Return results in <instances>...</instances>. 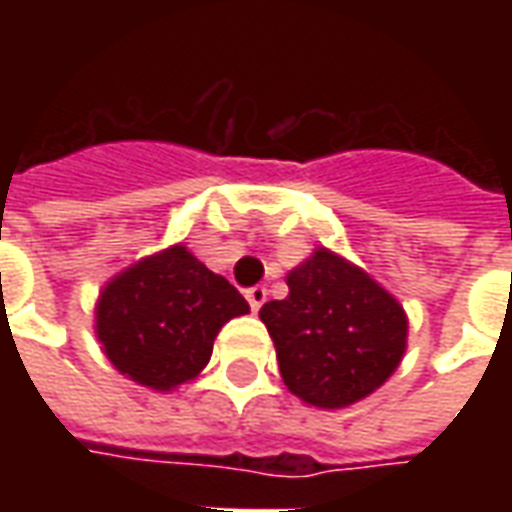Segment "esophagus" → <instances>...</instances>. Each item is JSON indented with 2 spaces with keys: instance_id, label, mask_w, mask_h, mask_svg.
I'll use <instances>...</instances> for the list:
<instances>
[{
  "instance_id": "obj_1",
  "label": "esophagus",
  "mask_w": 512,
  "mask_h": 512,
  "mask_svg": "<svg viewBox=\"0 0 512 512\" xmlns=\"http://www.w3.org/2000/svg\"><path fill=\"white\" fill-rule=\"evenodd\" d=\"M266 288L263 285H257V288L246 290V301H249V307H252V312H257L260 307H263V301H266Z\"/></svg>"
}]
</instances>
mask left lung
<instances>
[{"instance_id": "left-lung-1", "label": "left lung", "mask_w": 512, "mask_h": 512, "mask_svg": "<svg viewBox=\"0 0 512 512\" xmlns=\"http://www.w3.org/2000/svg\"><path fill=\"white\" fill-rule=\"evenodd\" d=\"M285 282L288 296L266 301L260 321L290 392L307 406L345 408L384 386L406 354L403 304L326 246H315Z\"/></svg>"}]
</instances>
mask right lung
<instances>
[{"instance_id":"right-lung-1","label":"right lung","mask_w":512,"mask_h":512,"mask_svg":"<svg viewBox=\"0 0 512 512\" xmlns=\"http://www.w3.org/2000/svg\"><path fill=\"white\" fill-rule=\"evenodd\" d=\"M238 290L186 244L136 260L95 301V337L120 376L167 395L202 373L227 321L246 315Z\"/></svg>"}]
</instances>
